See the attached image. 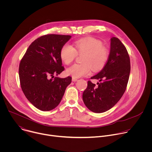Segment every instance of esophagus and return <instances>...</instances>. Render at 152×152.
Returning <instances> with one entry per match:
<instances>
[{
  "mask_svg": "<svg viewBox=\"0 0 152 152\" xmlns=\"http://www.w3.org/2000/svg\"><path fill=\"white\" fill-rule=\"evenodd\" d=\"M77 79L74 78V77L72 78V81H73V82H76V81H77Z\"/></svg>",
  "mask_w": 152,
  "mask_h": 152,
  "instance_id": "1",
  "label": "esophagus"
}]
</instances>
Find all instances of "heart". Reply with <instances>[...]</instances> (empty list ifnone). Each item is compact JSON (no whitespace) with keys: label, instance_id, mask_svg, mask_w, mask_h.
Returning <instances> with one entry per match:
<instances>
[{"label":"heart","instance_id":"1","mask_svg":"<svg viewBox=\"0 0 152 152\" xmlns=\"http://www.w3.org/2000/svg\"><path fill=\"white\" fill-rule=\"evenodd\" d=\"M75 49L69 43L65 44L60 51V57L66 64L72 63L77 53H85L82 64H75L68 68L67 73L74 78L89 75L92 68L95 70L102 69L107 61L109 51L102 46V42L93 38L78 39L75 42Z\"/></svg>","mask_w":152,"mask_h":152}]
</instances>
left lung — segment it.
<instances>
[{
	"instance_id": "1",
	"label": "left lung",
	"mask_w": 152,
	"mask_h": 152,
	"mask_svg": "<svg viewBox=\"0 0 152 152\" xmlns=\"http://www.w3.org/2000/svg\"><path fill=\"white\" fill-rule=\"evenodd\" d=\"M131 72V62L121 41L111 38L110 52L103 69L91 79L99 80L98 85L88 81L82 94L85 106L92 112L101 113L112 108L126 91Z\"/></svg>"
}]
</instances>
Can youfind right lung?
<instances>
[{"label":"right lung","mask_w":152,"mask_h":152,"mask_svg":"<svg viewBox=\"0 0 152 152\" xmlns=\"http://www.w3.org/2000/svg\"><path fill=\"white\" fill-rule=\"evenodd\" d=\"M70 35L48 34L33 41L18 69L20 85L27 99L37 109L48 111L59 104L72 77L50 76L64 70L60 51Z\"/></svg>","instance_id":"obj_1"}]
</instances>
